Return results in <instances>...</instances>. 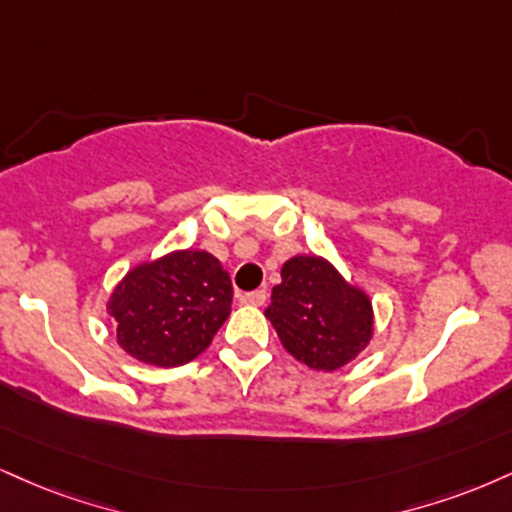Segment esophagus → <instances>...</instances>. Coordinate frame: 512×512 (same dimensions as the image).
<instances>
[{
	"label": "esophagus",
	"instance_id": "obj_1",
	"mask_svg": "<svg viewBox=\"0 0 512 512\" xmlns=\"http://www.w3.org/2000/svg\"><path fill=\"white\" fill-rule=\"evenodd\" d=\"M240 303H243V305H255V307H260V305L267 303V291H264V288H260V291L243 293V295H240Z\"/></svg>",
	"mask_w": 512,
	"mask_h": 512
}]
</instances>
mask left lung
Segmentation results:
<instances>
[{
	"instance_id": "left-lung-1",
	"label": "left lung",
	"mask_w": 512,
	"mask_h": 512,
	"mask_svg": "<svg viewBox=\"0 0 512 512\" xmlns=\"http://www.w3.org/2000/svg\"><path fill=\"white\" fill-rule=\"evenodd\" d=\"M283 348L312 369L343 367L372 338V303L329 262L300 255L283 264L267 307Z\"/></svg>"
}]
</instances>
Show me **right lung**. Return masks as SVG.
<instances>
[{
    "label": "right lung",
    "instance_id": "add662e5",
    "mask_svg": "<svg viewBox=\"0 0 512 512\" xmlns=\"http://www.w3.org/2000/svg\"><path fill=\"white\" fill-rule=\"evenodd\" d=\"M231 276L202 250L171 252L128 272L109 300L119 346L157 367L186 365L231 315Z\"/></svg>",
    "mask_w": 512,
    "mask_h": 512
}]
</instances>
